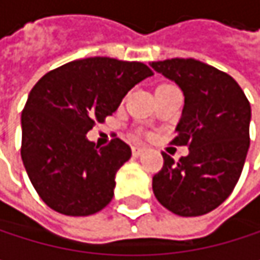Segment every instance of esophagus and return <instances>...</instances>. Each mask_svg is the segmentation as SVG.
<instances>
[{
    "mask_svg": "<svg viewBox=\"0 0 260 260\" xmlns=\"http://www.w3.org/2000/svg\"><path fill=\"white\" fill-rule=\"evenodd\" d=\"M143 152H144V149L140 147V146H134V147H132V155H134V156H140Z\"/></svg>",
    "mask_w": 260,
    "mask_h": 260,
    "instance_id": "1",
    "label": "esophagus"
}]
</instances>
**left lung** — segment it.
Returning a JSON list of instances; mask_svg holds the SVG:
<instances>
[{
    "label": "left lung",
    "mask_w": 260,
    "mask_h": 260,
    "mask_svg": "<svg viewBox=\"0 0 260 260\" xmlns=\"http://www.w3.org/2000/svg\"><path fill=\"white\" fill-rule=\"evenodd\" d=\"M150 66L183 91L172 144L189 149L179 161L162 152L164 166L152 182L155 197L181 217L208 214L231 196L241 176L250 146V102L231 75L199 60L172 58Z\"/></svg>",
    "instance_id": "left-lung-1"
}]
</instances>
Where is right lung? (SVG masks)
Listing matches in <instances>:
<instances>
[{"label":"right lung","instance_id":"obj_1","mask_svg":"<svg viewBox=\"0 0 260 260\" xmlns=\"http://www.w3.org/2000/svg\"><path fill=\"white\" fill-rule=\"evenodd\" d=\"M152 75L140 61L90 57L49 71L36 82L21 117V156L34 189L51 209L84 217L111 202L116 173L131 158V147L113 138L99 149L85 134Z\"/></svg>","mask_w":260,"mask_h":260}]
</instances>
